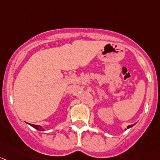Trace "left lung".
I'll return each instance as SVG.
<instances>
[{
	"mask_svg": "<svg viewBox=\"0 0 160 160\" xmlns=\"http://www.w3.org/2000/svg\"><path fill=\"white\" fill-rule=\"evenodd\" d=\"M134 125H135V124H133V125H130V126H127V128H128V129H129V128L132 127V126H134Z\"/></svg>",
	"mask_w": 160,
	"mask_h": 160,
	"instance_id": "8db88e82",
	"label": "left lung"
}]
</instances>
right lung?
Returning <instances> with one entry per match:
<instances>
[{
    "mask_svg": "<svg viewBox=\"0 0 160 160\" xmlns=\"http://www.w3.org/2000/svg\"><path fill=\"white\" fill-rule=\"evenodd\" d=\"M30 126H32V127H34V129H38V130H40V131H44V129L42 127V126H38V125H33V124H31Z\"/></svg>",
    "mask_w": 160,
    "mask_h": 160,
    "instance_id": "obj_1",
    "label": "right lung"
}]
</instances>
